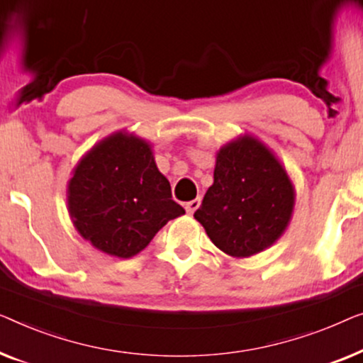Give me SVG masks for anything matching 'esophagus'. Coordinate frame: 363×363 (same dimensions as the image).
<instances>
[{"instance_id":"34e87169","label":"esophagus","mask_w":363,"mask_h":363,"mask_svg":"<svg viewBox=\"0 0 363 363\" xmlns=\"http://www.w3.org/2000/svg\"><path fill=\"white\" fill-rule=\"evenodd\" d=\"M199 207H201V199H194V201L186 203V211H187V213H194V212L197 211Z\"/></svg>"}]
</instances>
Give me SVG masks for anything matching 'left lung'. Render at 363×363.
<instances>
[{
    "label": "left lung",
    "instance_id": "obj_1",
    "mask_svg": "<svg viewBox=\"0 0 363 363\" xmlns=\"http://www.w3.org/2000/svg\"><path fill=\"white\" fill-rule=\"evenodd\" d=\"M293 208L294 187L281 162L245 135L217 152L213 184L194 217L223 253L247 258L281 237Z\"/></svg>",
    "mask_w": 363,
    "mask_h": 363
}]
</instances>
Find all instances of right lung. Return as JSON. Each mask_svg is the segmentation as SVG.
<instances>
[{
	"label": "right lung",
	"instance_id": "obj_1",
	"mask_svg": "<svg viewBox=\"0 0 363 363\" xmlns=\"http://www.w3.org/2000/svg\"><path fill=\"white\" fill-rule=\"evenodd\" d=\"M74 227L96 250L131 258L186 211L172 201L151 146L130 133H113L91 147L67 187Z\"/></svg>",
	"mask_w": 363,
	"mask_h": 363
}]
</instances>
